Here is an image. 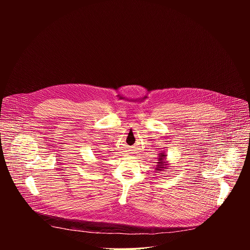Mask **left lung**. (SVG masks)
<instances>
[{"instance_id":"left-lung-1","label":"left lung","mask_w":250,"mask_h":250,"mask_svg":"<svg viewBox=\"0 0 250 250\" xmlns=\"http://www.w3.org/2000/svg\"><path fill=\"white\" fill-rule=\"evenodd\" d=\"M157 159L158 160L156 162V167H155L156 173H159L160 171H163L164 169L168 168L169 164H168V161H167V155L164 152L159 153Z\"/></svg>"}]
</instances>
